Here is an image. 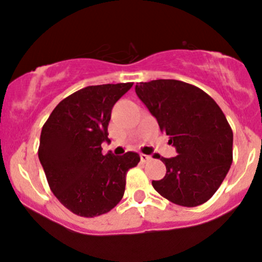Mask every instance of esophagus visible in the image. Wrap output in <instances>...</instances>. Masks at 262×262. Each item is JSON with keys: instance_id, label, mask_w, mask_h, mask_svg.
Returning <instances> with one entry per match:
<instances>
[{"instance_id": "34e87169", "label": "esophagus", "mask_w": 262, "mask_h": 262, "mask_svg": "<svg viewBox=\"0 0 262 262\" xmlns=\"http://www.w3.org/2000/svg\"><path fill=\"white\" fill-rule=\"evenodd\" d=\"M140 161L145 163V162L150 161V156H147V154H140Z\"/></svg>"}]
</instances>
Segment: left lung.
<instances>
[{
    "label": "left lung",
    "instance_id": "left-lung-1",
    "mask_svg": "<svg viewBox=\"0 0 262 262\" xmlns=\"http://www.w3.org/2000/svg\"><path fill=\"white\" fill-rule=\"evenodd\" d=\"M136 93L177 150L161 158L167 173L152 181L154 189L184 207L207 202L232 164L233 134L221 108L200 88L172 79L138 82Z\"/></svg>",
    "mask_w": 262,
    "mask_h": 262
}]
</instances>
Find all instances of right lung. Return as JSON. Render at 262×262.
Listing matches in <instances>:
<instances>
[{
    "label": "right lung",
    "instance_id": "obj_1",
    "mask_svg": "<svg viewBox=\"0 0 262 262\" xmlns=\"http://www.w3.org/2000/svg\"><path fill=\"white\" fill-rule=\"evenodd\" d=\"M133 82L86 86L60 101L43 124L38 159L55 197L73 213L95 217L114 208L138 153L104 156L114 104Z\"/></svg>",
    "mask_w": 262,
    "mask_h": 262
}]
</instances>
